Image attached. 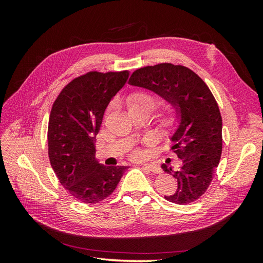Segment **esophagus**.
Instances as JSON below:
<instances>
[{
    "label": "esophagus",
    "mask_w": 263,
    "mask_h": 263,
    "mask_svg": "<svg viewBox=\"0 0 263 263\" xmlns=\"http://www.w3.org/2000/svg\"><path fill=\"white\" fill-rule=\"evenodd\" d=\"M142 168H144L147 171H149V172H153V173H156V174L161 173V169L158 168L157 165H154V164H144V165H142Z\"/></svg>",
    "instance_id": "obj_1"
}]
</instances>
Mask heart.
Instances as JSON below:
<instances>
[{
  "label": "heart",
  "mask_w": 263,
  "mask_h": 263,
  "mask_svg": "<svg viewBox=\"0 0 263 263\" xmlns=\"http://www.w3.org/2000/svg\"><path fill=\"white\" fill-rule=\"evenodd\" d=\"M126 105L130 114L146 113L149 115L157 105V98L149 91L136 90L128 94L126 99ZM181 122L180 110L174 105H169L157 116L158 127L165 136H174L180 128ZM142 156L144 154L140 149H134L130 154V157L136 160L141 159Z\"/></svg>",
  "instance_id": "b5f03b06"
}]
</instances>
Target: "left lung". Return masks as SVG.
Instances as JSON below:
<instances>
[{
    "label": "left lung",
    "instance_id": "obj_1",
    "mask_svg": "<svg viewBox=\"0 0 263 263\" xmlns=\"http://www.w3.org/2000/svg\"><path fill=\"white\" fill-rule=\"evenodd\" d=\"M129 84L154 91L180 110L181 126L171 139L181 166L172 170L161 165L178 187L164 198L180 205L196 201L209 189L222 149L221 115L210 87L194 71L168 62L134 71Z\"/></svg>",
    "mask_w": 263,
    "mask_h": 263
}]
</instances>
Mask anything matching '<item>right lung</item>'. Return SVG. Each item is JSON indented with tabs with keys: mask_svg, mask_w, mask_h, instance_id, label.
Returning <instances> with one entry per match:
<instances>
[{
	"mask_svg": "<svg viewBox=\"0 0 263 263\" xmlns=\"http://www.w3.org/2000/svg\"><path fill=\"white\" fill-rule=\"evenodd\" d=\"M129 77L90 71L74 78L55 99L48 123V156L61 185L74 200L95 204L112 194L127 166H104L95 159V137L110 100Z\"/></svg>",
	"mask_w": 263,
	"mask_h": 263,
	"instance_id": "add662e5",
	"label": "right lung"
}]
</instances>
